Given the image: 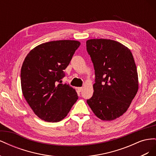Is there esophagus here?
Returning a JSON list of instances; mask_svg holds the SVG:
<instances>
[{
    "mask_svg": "<svg viewBox=\"0 0 156 156\" xmlns=\"http://www.w3.org/2000/svg\"><path fill=\"white\" fill-rule=\"evenodd\" d=\"M77 89H78V90H79V92H81V91L83 90V87H79Z\"/></svg>",
    "mask_w": 156,
    "mask_h": 156,
    "instance_id": "34e87169",
    "label": "esophagus"
}]
</instances>
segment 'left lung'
<instances>
[{"mask_svg":"<svg viewBox=\"0 0 156 156\" xmlns=\"http://www.w3.org/2000/svg\"><path fill=\"white\" fill-rule=\"evenodd\" d=\"M87 49L96 75L93 96L87 102L101 120H115L128 109L139 89L133 55L120 42L107 39L88 40Z\"/></svg>","mask_w":156,"mask_h":156,"instance_id":"left-lung-1","label":"left lung"}]
</instances>
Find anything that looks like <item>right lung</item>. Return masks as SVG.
Here are the masks:
<instances>
[{
    "instance_id": "right-lung-1",
    "label": "right lung",
    "mask_w": 156,
    "mask_h": 156,
    "mask_svg": "<svg viewBox=\"0 0 156 156\" xmlns=\"http://www.w3.org/2000/svg\"><path fill=\"white\" fill-rule=\"evenodd\" d=\"M80 45L76 40L51 41L35 47L25 57L21 70L22 92L40 119L60 122L77 101V92L61 79Z\"/></svg>"
}]
</instances>
